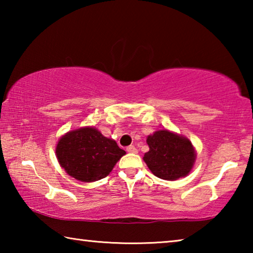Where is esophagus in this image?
Masks as SVG:
<instances>
[{
	"label": "esophagus",
	"mask_w": 253,
	"mask_h": 253,
	"mask_svg": "<svg viewBox=\"0 0 253 253\" xmlns=\"http://www.w3.org/2000/svg\"><path fill=\"white\" fill-rule=\"evenodd\" d=\"M126 151H127L128 153L136 154V153H137V148L134 146V145H130V146H128V147L126 148Z\"/></svg>",
	"instance_id": "obj_1"
}]
</instances>
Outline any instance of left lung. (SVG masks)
<instances>
[{"label":"left lung","instance_id":"obj_1","mask_svg":"<svg viewBox=\"0 0 253 253\" xmlns=\"http://www.w3.org/2000/svg\"><path fill=\"white\" fill-rule=\"evenodd\" d=\"M149 151L144 161L155 176L174 181L186 176L193 168L195 152L185 137L169 130H158L147 137Z\"/></svg>","mask_w":253,"mask_h":253}]
</instances>
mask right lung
Segmentation results:
<instances>
[{"mask_svg": "<svg viewBox=\"0 0 253 253\" xmlns=\"http://www.w3.org/2000/svg\"><path fill=\"white\" fill-rule=\"evenodd\" d=\"M58 161L70 176L95 182L108 175L126 152L93 127L67 132L57 145Z\"/></svg>", "mask_w": 253, "mask_h": 253, "instance_id": "obj_1", "label": "right lung"}]
</instances>
